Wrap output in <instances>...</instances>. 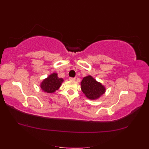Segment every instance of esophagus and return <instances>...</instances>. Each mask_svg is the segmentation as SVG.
<instances>
[{
	"label": "esophagus",
	"mask_w": 149,
	"mask_h": 149,
	"mask_svg": "<svg viewBox=\"0 0 149 149\" xmlns=\"http://www.w3.org/2000/svg\"><path fill=\"white\" fill-rule=\"evenodd\" d=\"M69 79L70 81H75V77H70Z\"/></svg>",
	"instance_id": "1"
}]
</instances>
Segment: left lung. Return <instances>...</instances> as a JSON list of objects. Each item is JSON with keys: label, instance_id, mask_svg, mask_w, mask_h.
I'll use <instances>...</instances> for the list:
<instances>
[{"label": "left lung", "instance_id": "left-lung-1", "mask_svg": "<svg viewBox=\"0 0 149 149\" xmlns=\"http://www.w3.org/2000/svg\"><path fill=\"white\" fill-rule=\"evenodd\" d=\"M81 90L87 98L95 100L105 93L106 89L102 84L97 82L91 75L84 77L81 81Z\"/></svg>", "mask_w": 149, "mask_h": 149}]
</instances>
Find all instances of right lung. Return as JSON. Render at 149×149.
I'll return each instance as SVG.
<instances>
[{
  "label": "right lung",
  "instance_id": "obj_1",
  "mask_svg": "<svg viewBox=\"0 0 149 149\" xmlns=\"http://www.w3.org/2000/svg\"><path fill=\"white\" fill-rule=\"evenodd\" d=\"M63 82L62 78H59L56 73L50 75L49 76L44 79L41 84V88L43 91L47 93H54L59 89Z\"/></svg>",
  "mask_w": 149,
  "mask_h": 149
}]
</instances>
